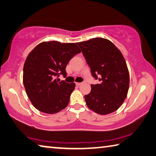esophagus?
I'll list each match as a JSON object with an SVG mask.
<instances>
[{"mask_svg": "<svg viewBox=\"0 0 156 156\" xmlns=\"http://www.w3.org/2000/svg\"><path fill=\"white\" fill-rule=\"evenodd\" d=\"M81 83H81V82H76V85L79 86L81 85Z\"/></svg>", "mask_w": 156, "mask_h": 156, "instance_id": "esophagus-1", "label": "esophagus"}]
</instances>
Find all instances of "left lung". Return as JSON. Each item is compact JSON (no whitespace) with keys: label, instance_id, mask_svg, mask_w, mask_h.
Wrapping results in <instances>:
<instances>
[{"label":"left lung","instance_id":"left-lung-1","mask_svg":"<svg viewBox=\"0 0 156 156\" xmlns=\"http://www.w3.org/2000/svg\"><path fill=\"white\" fill-rule=\"evenodd\" d=\"M76 44L92 76L99 81L92 84L90 92L85 95L87 106L101 115L117 110L126 98L129 86V71L121 51L110 40L101 37Z\"/></svg>","mask_w":156,"mask_h":156}]
</instances>
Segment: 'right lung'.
I'll use <instances>...</instances> for the list:
<instances>
[{"instance_id": "1", "label": "right lung", "mask_w": 156, "mask_h": 156, "mask_svg": "<svg viewBox=\"0 0 156 156\" xmlns=\"http://www.w3.org/2000/svg\"><path fill=\"white\" fill-rule=\"evenodd\" d=\"M81 52L75 43L57 41L42 42L27 56L23 68V83L29 100L38 110L46 114L59 112L68 105L75 83L59 81L66 77V67Z\"/></svg>"}]
</instances>
